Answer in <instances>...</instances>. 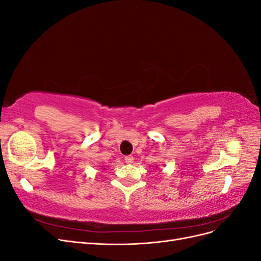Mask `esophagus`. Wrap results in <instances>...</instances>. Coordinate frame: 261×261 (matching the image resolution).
Here are the masks:
<instances>
[{"instance_id": "obj_1", "label": "esophagus", "mask_w": 261, "mask_h": 261, "mask_svg": "<svg viewBox=\"0 0 261 261\" xmlns=\"http://www.w3.org/2000/svg\"><path fill=\"white\" fill-rule=\"evenodd\" d=\"M124 160H125L126 163H133L134 162V156L133 155H126Z\"/></svg>"}]
</instances>
